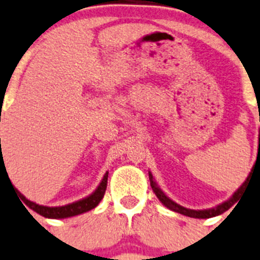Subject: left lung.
Listing matches in <instances>:
<instances>
[{"instance_id": "1", "label": "left lung", "mask_w": 260, "mask_h": 260, "mask_svg": "<svg viewBox=\"0 0 260 260\" xmlns=\"http://www.w3.org/2000/svg\"><path fill=\"white\" fill-rule=\"evenodd\" d=\"M259 148H260V131H259ZM259 148H258V157H259ZM258 157H256V161H255V164L258 162ZM252 169H254V167H252ZM252 169H251V172H252ZM251 172H250V174H248V177L246 178L245 182H243L241 186L238 187L237 190L233 193V196H231L228 201H224V202H222V204L217 205V206H214V208L204 209V210H193V209H187V208H185V206H181V205L177 204V202H174L173 200H171V198L168 197L167 194L161 190V187L157 185V182L154 181L153 176H152V173H150V172H149V181H150V186H152V190L154 191L156 197L160 200V202L164 205V206H165V208H168L169 210L174 211V213H180V214H182V215H186V217L206 219V218H213V217H217V215L223 214L224 211H228L229 209L233 206V205L237 204V201L239 200V194H241L242 191H243V189H245L248 178H250V176H251Z\"/></svg>"}]
</instances>
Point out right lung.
Here are the masks:
<instances>
[{
  "label": "right lung",
  "instance_id": "right-lung-1",
  "mask_svg": "<svg viewBox=\"0 0 260 260\" xmlns=\"http://www.w3.org/2000/svg\"><path fill=\"white\" fill-rule=\"evenodd\" d=\"M2 160H4V158H1L0 164L2 162ZM107 180H108V172L104 174L102 181H100V184L98 185V187L95 189V191L89 194L88 197L76 201V202H73V204L64 205V206H56V208H50V206H43V205L36 204V202L27 200V198H26L23 194L19 193L18 190L17 191L19 193V197L23 201V204H25L29 209H31V210H34L36 213H38L39 215H43L45 218H51V219H63V218H70L83 214V213H87V211L96 208L98 205L100 204V201L103 200L104 193H106Z\"/></svg>",
  "mask_w": 260,
  "mask_h": 260
}]
</instances>
